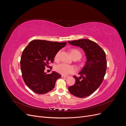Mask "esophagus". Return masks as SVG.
<instances>
[{
  "label": "esophagus",
  "mask_w": 126,
  "mask_h": 126,
  "mask_svg": "<svg viewBox=\"0 0 126 126\" xmlns=\"http://www.w3.org/2000/svg\"><path fill=\"white\" fill-rule=\"evenodd\" d=\"M62 78H67V77H68V76H65V75H62Z\"/></svg>",
  "instance_id": "1"
}]
</instances>
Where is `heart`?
I'll return each instance as SVG.
<instances>
[{"label": "heart", "instance_id": "b5f03b06", "mask_svg": "<svg viewBox=\"0 0 126 126\" xmlns=\"http://www.w3.org/2000/svg\"><path fill=\"white\" fill-rule=\"evenodd\" d=\"M60 54V52H58L55 56V58L57 59L58 58L59 55ZM71 56L73 57L75 56H80L81 57V54L79 50L77 49H73L71 51ZM56 70L59 73L63 74V75H68L71 72H73L75 71V68L74 67L70 66L69 64H67L64 63H59L56 65L55 67Z\"/></svg>", "mask_w": 126, "mask_h": 126}]
</instances>
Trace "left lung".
I'll return each instance as SVG.
<instances>
[{
	"label": "left lung",
	"instance_id": "1",
	"mask_svg": "<svg viewBox=\"0 0 126 126\" xmlns=\"http://www.w3.org/2000/svg\"><path fill=\"white\" fill-rule=\"evenodd\" d=\"M68 43L81 48L87 58L85 66L79 73L80 76H74L75 83L68 87V90L76 97H88L98 88L104 80L107 68L106 54L97 43L89 39H82Z\"/></svg>",
	"mask_w": 126,
	"mask_h": 126
}]
</instances>
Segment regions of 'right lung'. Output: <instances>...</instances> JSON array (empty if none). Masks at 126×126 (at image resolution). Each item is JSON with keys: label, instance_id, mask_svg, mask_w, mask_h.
<instances>
[{"label": "right lung", "instance_id": "1", "mask_svg": "<svg viewBox=\"0 0 126 126\" xmlns=\"http://www.w3.org/2000/svg\"><path fill=\"white\" fill-rule=\"evenodd\" d=\"M67 42L58 43L45 40L30 41L21 57L20 68L26 85L33 92L45 94L52 90L61 75L56 71L47 74L45 67L52 63L57 53L65 46Z\"/></svg>", "mask_w": 126, "mask_h": 126}]
</instances>
